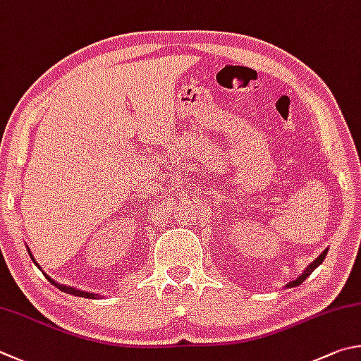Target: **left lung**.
<instances>
[{"label": "left lung", "instance_id": "1", "mask_svg": "<svg viewBox=\"0 0 361 361\" xmlns=\"http://www.w3.org/2000/svg\"><path fill=\"white\" fill-rule=\"evenodd\" d=\"M326 252L328 250H324V252H322V255H319L317 258H315V260L311 263V264H309V267L306 268V271H305V273H302L300 277H296V279L295 281H292V282H288L287 283V287H296V286H300V283H302V282H305L306 279H307V277L309 276H311L312 274V271L315 269V268H317L319 267V264L322 263V262H324L325 260V257H326Z\"/></svg>", "mask_w": 361, "mask_h": 361}]
</instances>
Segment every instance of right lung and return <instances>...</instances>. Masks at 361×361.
<instances>
[{
  "label": "right lung",
  "instance_id": "1",
  "mask_svg": "<svg viewBox=\"0 0 361 361\" xmlns=\"http://www.w3.org/2000/svg\"><path fill=\"white\" fill-rule=\"evenodd\" d=\"M28 254H30V257H31V260H33V263L36 264L37 268H39V264L36 263V260L33 258V255H31V252L28 250ZM41 269V268H39ZM44 276H46V279L52 283V286H55V287H59L61 292H66V293H69V295H74V296H82V298H94V296L97 295H93V293H88V292H84V290H78V288H73V287H66V286H60V283H56L54 279H50V277L44 273Z\"/></svg>",
  "mask_w": 361,
  "mask_h": 361
}]
</instances>
